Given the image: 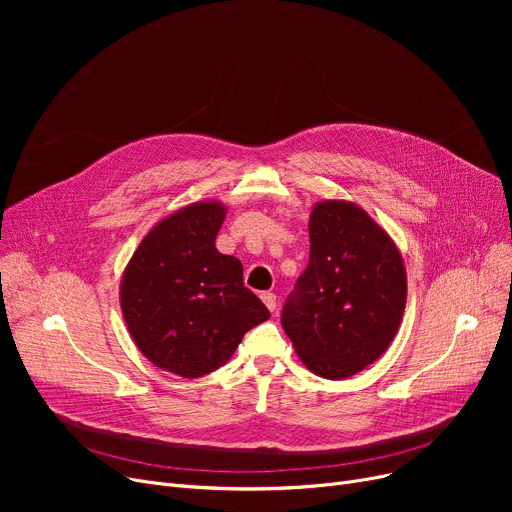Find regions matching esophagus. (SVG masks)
<instances>
[{
	"mask_svg": "<svg viewBox=\"0 0 512 512\" xmlns=\"http://www.w3.org/2000/svg\"><path fill=\"white\" fill-rule=\"evenodd\" d=\"M261 301L265 303V307L270 311H276L278 301H276V294L274 292H261Z\"/></svg>",
	"mask_w": 512,
	"mask_h": 512,
	"instance_id": "1",
	"label": "esophagus"
}]
</instances>
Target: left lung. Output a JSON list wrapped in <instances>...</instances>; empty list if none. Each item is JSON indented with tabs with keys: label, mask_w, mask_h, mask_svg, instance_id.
Here are the masks:
<instances>
[{
	"label": "left lung",
	"mask_w": 512,
	"mask_h": 512,
	"mask_svg": "<svg viewBox=\"0 0 512 512\" xmlns=\"http://www.w3.org/2000/svg\"><path fill=\"white\" fill-rule=\"evenodd\" d=\"M309 265L282 311L294 351L319 378L344 380L378 361L407 305L405 261L353 201L326 199L309 218Z\"/></svg>",
	"instance_id": "1"
}]
</instances>
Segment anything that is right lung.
<instances>
[{
	"label": "right lung",
	"instance_id": "right-lung-1",
	"mask_svg": "<svg viewBox=\"0 0 512 512\" xmlns=\"http://www.w3.org/2000/svg\"><path fill=\"white\" fill-rule=\"evenodd\" d=\"M220 201H197L157 222L120 282L130 338L159 369L201 378L234 355L270 311L242 282V263L215 249Z\"/></svg>",
	"mask_w": 512,
	"mask_h": 512
}]
</instances>
